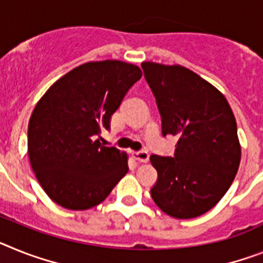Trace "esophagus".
Returning a JSON list of instances; mask_svg holds the SVG:
<instances>
[{
	"label": "esophagus",
	"mask_w": 263,
	"mask_h": 263,
	"mask_svg": "<svg viewBox=\"0 0 263 263\" xmlns=\"http://www.w3.org/2000/svg\"><path fill=\"white\" fill-rule=\"evenodd\" d=\"M131 156L135 159L136 162H140V163H147L149 159V155L147 152L144 151H139V152H132Z\"/></svg>",
	"instance_id": "1"
}]
</instances>
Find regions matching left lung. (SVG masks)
<instances>
[{
	"label": "left lung",
	"mask_w": 263,
	"mask_h": 263,
	"mask_svg": "<svg viewBox=\"0 0 263 263\" xmlns=\"http://www.w3.org/2000/svg\"><path fill=\"white\" fill-rule=\"evenodd\" d=\"M142 68L162 115L163 136L179 138L174 158H149L158 171L152 199L170 217H199L223 198L237 175V121L223 93L189 68L152 61Z\"/></svg>",
	"instance_id": "1"
}]
</instances>
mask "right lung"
<instances>
[{
  "instance_id": "right-lung-1",
  "label": "right lung",
  "mask_w": 263,
  "mask_h": 263,
  "mask_svg": "<svg viewBox=\"0 0 263 263\" xmlns=\"http://www.w3.org/2000/svg\"><path fill=\"white\" fill-rule=\"evenodd\" d=\"M142 74L124 61H89L60 77L40 99L28 127V154L53 202L68 210L92 209L128 173L127 152L105 147L98 136Z\"/></svg>"
}]
</instances>
